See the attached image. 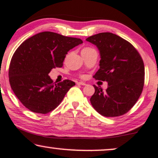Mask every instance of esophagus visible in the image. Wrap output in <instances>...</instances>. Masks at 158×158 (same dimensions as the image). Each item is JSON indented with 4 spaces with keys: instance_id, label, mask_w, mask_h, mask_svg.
Wrapping results in <instances>:
<instances>
[{
    "instance_id": "obj_1",
    "label": "esophagus",
    "mask_w": 158,
    "mask_h": 158,
    "mask_svg": "<svg viewBox=\"0 0 158 158\" xmlns=\"http://www.w3.org/2000/svg\"><path fill=\"white\" fill-rule=\"evenodd\" d=\"M77 85H86V83L84 82V81H78Z\"/></svg>"
}]
</instances>
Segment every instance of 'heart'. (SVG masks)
<instances>
[{"label":"heart","instance_id":"b5f03b06","mask_svg":"<svg viewBox=\"0 0 158 158\" xmlns=\"http://www.w3.org/2000/svg\"><path fill=\"white\" fill-rule=\"evenodd\" d=\"M92 48H84L82 50H81V52H85V51H88V50H91Z\"/></svg>","mask_w":158,"mask_h":158}]
</instances>
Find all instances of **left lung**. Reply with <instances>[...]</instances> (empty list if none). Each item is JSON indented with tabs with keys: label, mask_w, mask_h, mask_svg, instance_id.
Instances as JSON below:
<instances>
[{
	"label": "left lung",
	"mask_w": 158,
	"mask_h": 158,
	"mask_svg": "<svg viewBox=\"0 0 158 158\" xmlns=\"http://www.w3.org/2000/svg\"><path fill=\"white\" fill-rule=\"evenodd\" d=\"M86 41L96 45L100 54L99 69L94 77L108 82L105 91L94 85L95 93L90 103L104 117L123 115L135 106L143 91L142 58L131 43L111 32L96 34Z\"/></svg>",
	"instance_id": "left-lung-1"
}]
</instances>
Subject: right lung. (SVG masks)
I'll list each match as a JSON object with an SVG mask.
<instances>
[{
	"label": "right lung",
	"instance_id": "1",
	"mask_svg": "<svg viewBox=\"0 0 158 158\" xmlns=\"http://www.w3.org/2000/svg\"><path fill=\"white\" fill-rule=\"evenodd\" d=\"M82 42L77 38L42 32L18 48L10 61L9 80L14 94L27 108L44 114L60 104L75 82L66 79L54 84L48 74L52 68L62 67L69 50Z\"/></svg>",
	"mask_w": 158,
	"mask_h": 158
}]
</instances>
